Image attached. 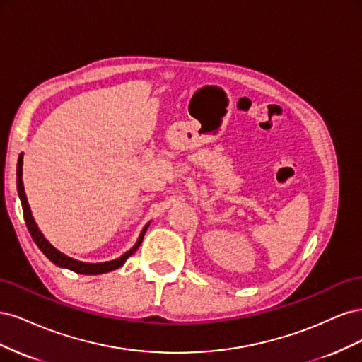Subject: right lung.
<instances>
[{
  "label": "right lung",
  "instance_id": "right-lung-1",
  "mask_svg": "<svg viewBox=\"0 0 362 362\" xmlns=\"http://www.w3.org/2000/svg\"><path fill=\"white\" fill-rule=\"evenodd\" d=\"M23 158H24V154H21L19 158H18V168H16V182H18V194H19V199H21V204H23V210H24V218H25V223H27V228L28 231L33 237V240H35V243L37 245V247L43 252V254L47 255V258L49 261H52L54 264L59 266V267H63V269H69L75 273H81V275H101V273H107V272H112V270H116L119 269L120 266L125 264V261L128 259V257H131L134 254V252L139 249L141 240H144V235L146 233V229L149 226V223L141 229V233L137 238L136 245L131 247L128 252H125V254L122 257H119L116 259H112V261H105V262H83V261H78V259H74L68 255H64L63 252H60L59 249L54 247L48 240L45 238V235H43L40 233V229L37 226V223L35 222V217H33L31 214V210H30V205H28V201H27V196H25V190H24V182H23Z\"/></svg>",
  "mask_w": 362,
  "mask_h": 362
}]
</instances>
